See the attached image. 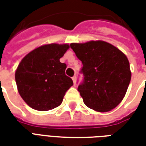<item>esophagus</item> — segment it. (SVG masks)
<instances>
[{"instance_id":"obj_1","label":"esophagus","mask_w":146,"mask_h":146,"mask_svg":"<svg viewBox=\"0 0 146 146\" xmlns=\"http://www.w3.org/2000/svg\"><path fill=\"white\" fill-rule=\"evenodd\" d=\"M72 80H73V84H76V76H74L72 77Z\"/></svg>"}]
</instances>
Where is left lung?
Segmentation results:
<instances>
[{
  "mask_svg": "<svg viewBox=\"0 0 146 146\" xmlns=\"http://www.w3.org/2000/svg\"><path fill=\"white\" fill-rule=\"evenodd\" d=\"M70 47L83 63L84 81L77 89L84 104L101 113L116 108L124 98L131 78L127 56L103 40L72 43Z\"/></svg>",
  "mask_w": 146,
  "mask_h": 146,
  "instance_id": "8db88e82",
  "label": "left lung"
}]
</instances>
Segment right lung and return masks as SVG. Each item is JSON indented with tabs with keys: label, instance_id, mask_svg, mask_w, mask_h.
I'll return each instance as SVG.
<instances>
[{
	"label": "right lung",
	"instance_id": "obj_1",
	"mask_svg": "<svg viewBox=\"0 0 146 146\" xmlns=\"http://www.w3.org/2000/svg\"><path fill=\"white\" fill-rule=\"evenodd\" d=\"M68 44H48L31 51L19 64L15 77L18 92L33 110L48 111L60 106L72 79L65 73L66 65L61 58Z\"/></svg>",
	"mask_w": 146,
	"mask_h": 146
}]
</instances>
